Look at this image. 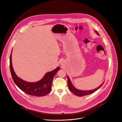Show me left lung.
<instances>
[{"label":"left lung","instance_id":"obj_1","mask_svg":"<svg viewBox=\"0 0 122 122\" xmlns=\"http://www.w3.org/2000/svg\"><path fill=\"white\" fill-rule=\"evenodd\" d=\"M95 32L98 35H100L99 34V33H98L97 31H95ZM67 82H68V88L69 89V90L72 92L75 95L79 96V97H81V96H86V95H88L89 94H91L93 93L94 92H95V91H96L97 89H98L100 87H101L102 86V85L104 84V82H103L101 85H100L99 87H98L97 88L93 89V90H79L77 89V88H76L73 85L72 83L70 81V78H69V77L67 76Z\"/></svg>","mask_w":122,"mask_h":122}]
</instances>
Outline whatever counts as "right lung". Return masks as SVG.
Instances as JSON below:
<instances>
[{
	"label": "right lung",
	"instance_id": "add662e5",
	"mask_svg": "<svg viewBox=\"0 0 122 122\" xmlns=\"http://www.w3.org/2000/svg\"><path fill=\"white\" fill-rule=\"evenodd\" d=\"M12 52L10 58V68L12 79L17 87L31 96L41 97L48 94L51 90L53 78L60 68L58 67L53 71L46 73L42 79L38 81L27 82L18 77L15 73L12 64Z\"/></svg>",
	"mask_w": 122,
	"mask_h": 122
}]
</instances>
